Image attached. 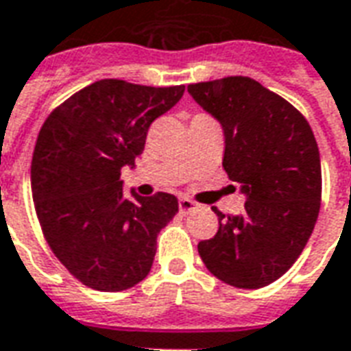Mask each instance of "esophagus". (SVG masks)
<instances>
[{
  "label": "esophagus",
  "mask_w": 351,
  "mask_h": 351,
  "mask_svg": "<svg viewBox=\"0 0 351 351\" xmlns=\"http://www.w3.org/2000/svg\"><path fill=\"white\" fill-rule=\"evenodd\" d=\"M178 209L182 215H188V213H193V210L197 209V205L190 199H180L178 201Z\"/></svg>",
  "instance_id": "1"
}]
</instances>
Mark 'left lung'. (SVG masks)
I'll use <instances>...</instances> for the list:
<instances>
[{
    "label": "left lung",
    "instance_id": "obj_1",
    "mask_svg": "<svg viewBox=\"0 0 351 351\" xmlns=\"http://www.w3.org/2000/svg\"><path fill=\"white\" fill-rule=\"evenodd\" d=\"M188 93L222 125V167L247 201L241 215L218 217L197 251L210 274L237 289H261L300 256L321 205L319 148L306 117L243 75L192 83Z\"/></svg>",
    "mask_w": 351,
    "mask_h": 351
}]
</instances>
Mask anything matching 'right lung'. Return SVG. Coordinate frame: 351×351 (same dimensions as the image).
<instances>
[{"label":"right lung","mask_w":351,"mask_h":351,"mask_svg":"<svg viewBox=\"0 0 351 351\" xmlns=\"http://www.w3.org/2000/svg\"><path fill=\"white\" fill-rule=\"evenodd\" d=\"M184 85L100 80L51 112L32 158V195L51 251L83 285L117 293L150 274L161 228L178 213L173 193L134 199L121 169L134 167L154 119Z\"/></svg>","instance_id":"add662e5"}]
</instances>
